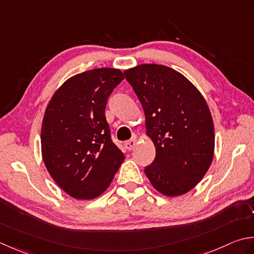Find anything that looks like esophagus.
Here are the masks:
<instances>
[{"label": "esophagus", "instance_id": "34e87169", "mask_svg": "<svg viewBox=\"0 0 254 254\" xmlns=\"http://www.w3.org/2000/svg\"><path fill=\"white\" fill-rule=\"evenodd\" d=\"M136 144H137L136 138H132V139H130V140H128V141L125 142V148L127 150H132L134 147H136Z\"/></svg>", "mask_w": 254, "mask_h": 254}]
</instances>
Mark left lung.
I'll list each match as a JSON object with an SVG mask.
<instances>
[{
    "label": "left lung",
    "instance_id": "left-lung-1",
    "mask_svg": "<svg viewBox=\"0 0 254 254\" xmlns=\"http://www.w3.org/2000/svg\"><path fill=\"white\" fill-rule=\"evenodd\" d=\"M124 74L140 101L156 159L144 173L158 192L180 196L195 188L214 158L215 131L208 105L180 72L140 64Z\"/></svg>",
    "mask_w": 254,
    "mask_h": 254
}]
</instances>
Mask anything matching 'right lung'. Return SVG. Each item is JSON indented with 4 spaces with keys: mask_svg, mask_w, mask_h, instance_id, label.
Masks as SVG:
<instances>
[{
    "mask_svg": "<svg viewBox=\"0 0 254 254\" xmlns=\"http://www.w3.org/2000/svg\"><path fill=\"white\" fill-rule=\"evenodd\" d=\"M125 79L118 69H93L56 91L41 125V153L51 178L76 199H92L110 186L124 153L112 141L105 107Z\"/></svg>",
    "mask_w": 254,
    "mask_h": 254,
    "instance_id": "1",
    "label": "right lung"
}]
</instances>
